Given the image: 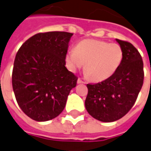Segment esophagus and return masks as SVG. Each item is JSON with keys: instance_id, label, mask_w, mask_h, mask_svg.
I'll return each instance as SVG.
<instances>
[{"instance_id": "esophagus-1", "label": "esophagus", "mask_w": 151, "mask_h": 151, "mask_svg": "<svg viewBox=\"0 0 151 151\" xmlns=\"http://www.w3.org/2000/svg\"><path fill=\"white\" fill-rule=\"evenodd\" d=\"M77 83H85L84 81H83L81 79H78V80H77Z\"/></svg>"}]
</instances>
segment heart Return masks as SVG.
<instances>
[{
	"mask_svg": "<svg viewBox=\"0 0 151 151\" xmlns=\"http://www.w3.org/2000/svg\"><path fill=\"white\" fill-rule=\"evenodd\" d=\"M123 58L122 47L116 43L98 40H83L75 50L68 52L65 62L68 69L76 71L84 65L86 76L93 81H103L114 74Z\"/></svg>",
	"mask_w": 151,
	"mask_h": 151,
	"instance_id": "1",
	"label": "heart"
}]
</instances>
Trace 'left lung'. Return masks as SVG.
<instances>
[{"label":"left lung","instance_id":"obj_1","mask_svg":"<svg viewBox=\"0 0 151 151\" xmlns=\"http://www.w3.org/2000/svg\"><path fill=\"white\" fill-rule=\"evenodd\" d=\"M116 40L123 51L119 68L106 80L87 84L86 109L93 118L105 123L116 121L127 114L144 80L143 62L139 51L130 42Z\"/></svg>","mask_w":151,"mask_h":151}]
</instances>
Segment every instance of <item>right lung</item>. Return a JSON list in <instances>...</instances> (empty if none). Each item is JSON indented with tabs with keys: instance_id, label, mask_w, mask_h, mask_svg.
I'll list each match as a JSON object with an SVG mask.
<instances>
[{
	"instance_id": "add662e5",
	"label": "right lung",
	"mask_w": 151,
	"mask_h": 151,
	"mask_svg": "<svg viewBox=\"0 0 151 151\" xmlns=\"http://www.w3.org/2000/svg\"><path fill=\"white\" fill-rule=\"evenodd\" d=\"M72 33L40 32L27 40L16 55L12 89L20 109L32 119L57 117L66 105L78 77L65 67Z\"/></svg>"
}]
</instances>
